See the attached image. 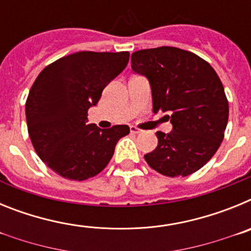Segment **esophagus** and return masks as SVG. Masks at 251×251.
I'll use <instances>...</instances> for the list:
<instances>
[{
  "label": "esophagus",
  "instance_id": "esophagus-1",
  "mask_svg": "<svg viewBox=\"0 0 251 251\" xmlns=\"http://www.w3.org/2000/svg\"><path fill=\"white\" fill-rule=\"evenodd\" d=\"M130 133H133V134H141V133H143V130L138 129L137 127H130Z\"/></svg>",
  "mask_w": 251,
  "mask_h": 251
}]
</instances>
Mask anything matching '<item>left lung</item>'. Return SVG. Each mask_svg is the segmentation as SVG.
Instances as JSON below:
<instances>
[{"label":"left lung","instance_id":"1","mask_svg":"<svg viewBox=\"0 0 251 251\" xmlns=\"http://www.w3.org/2000/svg\"><path fill=\"white\" fill-rule=\"evenodd\" d=\"M133 73L148 79L153 113H168L172 130L157 132L148 165L168 177L188 176L207 163L224 139L229 103L212 66L194 52L161 46L133 52Z\"/></svg>","mask_w":251,"mask_h":251}]
</instances>
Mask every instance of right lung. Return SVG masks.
Here are the masks:
<instances>
[{
    "label": "right lung",
    "instance_id": "add662e5",
    "mask_svg": "<svg viewBox=\"0 0 251 251\" xmlns=\"http://www.w3.org/2000/svg\"><path fill=\"white\" fill-rule=\"evenodd\" d=\"M128 51H79L56 60L36 77L26 101V121L39 157L64 178L84 181L105 168L128 126L100 129L88 110L123 72Z\"/></svg>",
    "mask_w": 251,
    "mask_h": 251
}]
</instances>
